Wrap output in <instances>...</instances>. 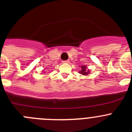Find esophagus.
<instances>
[{"mask_svg": "<svg viewBox=\"0 0 132 132\" xmlns=\"http://www.w3.org/2000/svg\"><path fill=\"white\" fill-rule=\"evenodd\" d=\"M62 62L63 63H66V64H68V63L70 62V61L69 60H64V61H62Z\"/></svg>", "mask_w": 132, "mask_h": 132, "instance_id": "obj_1", "label": "esophagus"}]
</instances>
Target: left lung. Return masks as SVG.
Wrapping results in <instances>:
<instances>
[{
	"label": "left lung",
	"mask_w": 132,
	"mask_h": 132,
	"mask_svg": "<svg viewBox=\"0 0 132 132\" xmlns=\"http://www.w3.org/2000/svg\"><path fill=\"white\" fill-rule=\"evenodd\" d=\"M81 70H80V71H79L80 74H81L82 75H88L90 72V70L88 69H87V66H82L81 67Z\"/></svg>",
	"instance_id": "1"
}]
</instances>
